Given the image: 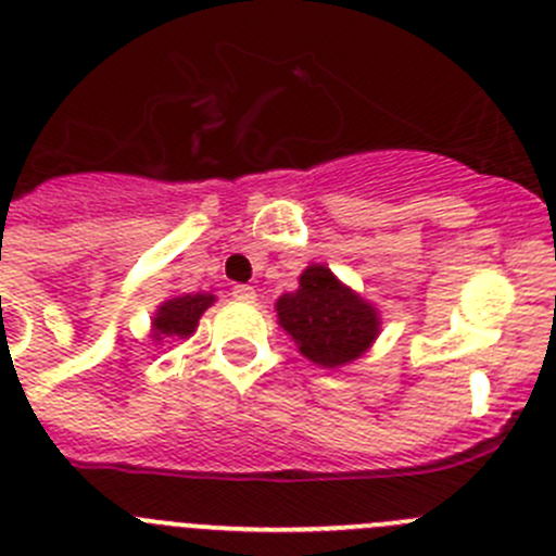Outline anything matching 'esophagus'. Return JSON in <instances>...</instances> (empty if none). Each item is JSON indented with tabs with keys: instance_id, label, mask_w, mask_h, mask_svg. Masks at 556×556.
Instances as JSON below:
<instances>
[{
	"instance_id": "1",
	"label": "esophagus",
	"mask_w": 556,
	"mask_h": 556,
	"mask_svg": "<svg viewBox=\"0 0 556 556\" xmlns=\"http://www.w3.org/2000/svg\"><path fill=\"white\" fill-rule=\"evenodd\" d=\"M233 299L252 304V301L257 299V293H255V288H250V285H236V288H233Z\"/></svg>"
}]
</instances>
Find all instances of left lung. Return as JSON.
Instances as JSON below:
<instances>
[{
	"mask_svg": "<svg viewBox=\"0 0 556 556\" xmlns=\"http://www.w3.org/2000/svg\"><path fill=\"white\" fill-rule=\"evenodd\" d=\"M277 315L301 353L320 366L358 358L375 342L380 326L371 304L339 285L326 266L306 268L299 290L277 301Z\"/></svg>",
	"mask_w": 556,
	"mask_h": 556,
	"instance_id": "obj_1",
	"label": "left lung"
}]
</instances>
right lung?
Masks as SVG:
<instances>
[{"mask_svg": "<svg viewBox=\"0 0 556 556\" xmlns=\"http://www.w3.org/2000/svg\"><path fill=\"white\" fill-rule=\"evenodd\" d=\"M214 295L208 293H195V295H179V299H170L160 306L157 317H154V337H190L195 331L198 320L206 312V306L212 304Z\"/></svg>", "mask_w": 556, "mask_h": 556, "instance_id": "right-lung-1", "label": "right lung"}]
</instances>
